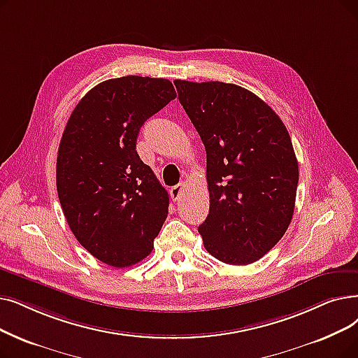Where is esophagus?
Returning <instances> with one entry per match:
<instances>
[{
  "instance_id": "34e87169",
  "label": "esophagus",
  "mask_w": 358,
  "mask_h": 358,
  "mask_svg": "<svg viewBox=\"0 0 358 358\" xmlns=\"http://www.w3.org/2000/svg\"><path fill=\"white\" fill-rule=\"evenodd\" d=\"M184 189H185V184L184 182H180V184H177V185H174L173 189L169 190V194H171V199H173L174 201H177V200H180V197H181V194H182V192H184Z\"/></svg>"
}]
</instances>
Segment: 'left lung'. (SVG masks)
<instances>
[{
	"label": "left lung",
	"mask_w": 358,
	"mask_h": 358,
	"mask_svg": "<svg viewBox=\"0 0 358 358\" xmlns=\"http://www.w3.org/2000/svg\"><path fill=\"white\" fill-rule=\"evenodd\" d=\"M206 149L209 215L199 225L206 250L250 265L291 222L299 162L287 127L250 90L222 82H174Z\"/></svg>",
	"instance_id": "obj_1"
}]
</instances>
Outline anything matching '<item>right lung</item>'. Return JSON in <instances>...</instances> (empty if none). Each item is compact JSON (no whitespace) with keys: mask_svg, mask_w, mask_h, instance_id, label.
Here are the masks:
<instances>
[{"mask_svg":"<svg viewBox=\"0 0 358 358\" xmlns=\"http://www.w3.org/2000/svg\"><path fill=\"white\" fill-rule=\"evenodd\" d=\"M177 98L166 79L126 76L90 89L61 137L57 192L70 229L114 268L150 255L169 197L136 152L141 127Z\"/></svg>","mask_w":358,"mask_h":358,"instance_id":"1","label":"right lung"}]
</instances>
